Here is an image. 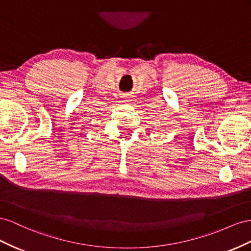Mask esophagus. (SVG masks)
I'll return each instance as SVG.
<instances>
[{"instance_id":"1","label":"esophagus","mask_w":251,"mask_h":251,"mask_svg":"<svg viewBox=\"0 0 251 251\" xmlns=\"http://www.w3.org/2000/svg\"><path fill=\"white\" fill-rule=\"evenodd\" d=\"M130 96H127V95H125V96H123L122 97V101L123 102H129L130 101Z\"/></svg>"}]
</instances>
